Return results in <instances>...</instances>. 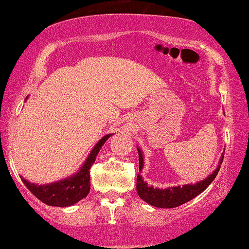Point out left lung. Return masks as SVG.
<instances>
[{
    "instance_id": "left-lung-1",
    "label": "left lung",
    "mask_w": 249,
    "mask_h": 249,
    "mask_svg": "<svg viewBox=\"0 0 249 249\" xmlns=\"http://www.w3.org/2000/svg\"><path fill=\"white\" fill-rule=\"evenodd\" d=\"M138 154H139V174L137 176V193L139 197L149 205H153L155 208H164V209H173L176 206H179L184 203L189 202L196 196H198L200 193H203L211 182L213 181L217 176L218 172L220 169V164L224 160V153L221 154L218 162L217 168L213 170V173L210 174L208 178L202 179V181L196 182L194 184H183L176 185V187H168L164 189H159L152 185H148L146 181H143L142 172L143 168V154L142 149L137 147ZM225 152V151H224Z\"/></svg>"
}]
</instances>
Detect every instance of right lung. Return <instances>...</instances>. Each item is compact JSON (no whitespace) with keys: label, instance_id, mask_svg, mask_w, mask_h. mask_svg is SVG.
<instances>
[{"label":"right lung","instance_id":"add662e5","mask_svg":"<svg viewBox=\"0 0 249 249\" xmlns=\"http://www.w3.org/2000/svg\"><path fill=\"white\" fill-rule=\"evenodd\" d=\"M26 100H28V97L25 98V101ZM112 134L113 133L106 134L103 138H101L100 142L96 143L94 148L91 149L81 168L73 175L64 179H59L56 182H52V183L40 185L31 183L28 179L20 176L23 183L38 199H40L47 205L66 208V206L75 204L89 194V190H90V168L94 164L96 157H97L102 146Z\"/></svg>","mask_w":249,"mask_h":249}]
</instances>
